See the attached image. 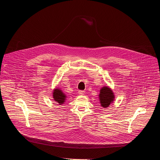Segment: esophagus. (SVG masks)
<instances>
[{
    "mask_svg": "<svg viewBox=\"0 0 160 160\" xmlns=\"http://www.w3.org/2000/svg\"><path fill=\"white\" fill-rule=\"evenodd\" d=\"M84 93H85V91H83V90H79L78 91V93L80 95H83V94H84Z\"/></svg>",
    "mask_w": 160,
    "mask_h": 160,
    "instance_id": "1",
    "label": "esophagus"
}]
</instances>
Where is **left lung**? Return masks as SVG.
Listing matches in <instances>:
<instances>
[{
	"label": "left lung",
	"instance_id": "obj_1",
	"mask_svg": "<svg viewBox=\"0 0 160 160\" xmlns=\"http://www.w3.org/2000/svg\"><path fill=\"white\" fill-rule=\"evenodd\" d=\"M99 97L101 105L103 108H108L113 101L114 95L111 88L108 87H105L101 88Z\"/></svg>",
	"mask_w": 160,
	"mask_h": 160
}]
</instances>
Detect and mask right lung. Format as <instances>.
Instances as JSON below:
<instances>
[{"label":"right lung","mask_w":160,"mask_h":160,"mask_svg":"<svg viewBox=\"0 0 160 160\" xmlns=\"http://www.w3.org/2000/svg\"><path fill=\"white\" fill-rule=\"evenodd\" d=\"M53 98H54V100L59 103L60 105L62 103H63V102L65 100L66 98V95L65 93L62 92L61 90L59 89H55L53 92Z\"/></svg>","instance_id":"add662e5"}]
</instances>
